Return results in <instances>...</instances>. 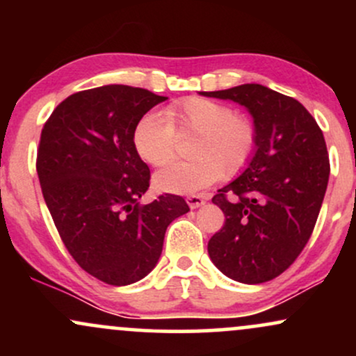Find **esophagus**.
Returning a JSON list of instances; mask_svg holds the SVG:
<instances>
[{
	"label": "esophagus",
	"mask_w": 356,
	"mask_h": 356,
	"mask_svg": "<svg viewBox=\"0 0 356 356\" xmlns=\"http://www.w3.org/2000/svg\"><path fill=\"white\" fill-rule=\"evenodd\" d=\"M186 201L189 204L191 209H197V207H201L206 204V197H204V195H189Z\"/></svg>",
	"instance_id": "obj_1"
}]
</instances>
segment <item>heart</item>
<instances>
[{
  "label": "heart",
  "instance_id": "obj_1",
  "mask_svg": "<svg viewBox=\"0 0 356 356\" xmlns=\"http://www.w3.org/2000/svg\"><path fill=\"white\" fill-rule=\"evenodd\" d=\"M197 134L191 155L159 170L154 184L159 191L192 194L220 177H236L251 164L257 149V129L246 115L222 102L187 97L164 108L162 117L145 115L134 129V149L145 164L162 167L175 155V136Z\"/></svg>",
  "mask_w": 356,
  "mask_h": 356
}]
</instances>
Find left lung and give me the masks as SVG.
<instances>
[{
  "mask_svg": "<svg viewBox=\"0 0 356 356\" xmlns=\"http://www.w3.org/2000/svg\"><path fill=\"white\" fill-rule=\"evenodd\" d=\"M202 95L244 105L257 129L251 164L212 197L226 220L207 251L231 280L266 283L291 266L312 238L330 177L325 137L300 102L263 85Z\"/></svg>",
  "mask_w": 356,
  "mask_h": 356,
  "instance_id": "1",
  "label": "left lung"
}]
</instances>
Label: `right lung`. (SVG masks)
I'll list each match as a JSON object with an SVG mask.
<instances>
[{
    "label": "right lung",
    "mask_w": 356,
    "mask_h": 356,
    "mask_svg": "<svg viewBox=\"0 0 356 356\" xmlns=\"http://www.w3.org/2000/svg\"><path fill=\"white\" fill-rule=\"evenodd\" d=\"M164 100L145 88L105 85L73 93L43 125L36 172L44 202L73 259L107 284L149 275L167 226L189 211L175 194L138 202L150 170L134 149V129Z\"/></svg>",
    "instance_id": "add662e5"
}]
</instances>
